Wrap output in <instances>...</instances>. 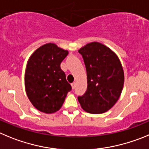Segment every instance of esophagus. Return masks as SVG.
Here are the masks:
<instances>
[{
    "mask_svg": "<svg viewBox=\"0 0 149 149\" xmlns=\"http://www.w3.org/2000/svg\"><path fill=\"white\" fill-rule=\"evenodd\" d=\"M76 82H73L71 84V86H72V88H73V89H74L75 88V87H76Z\"/></svg>",
    "mask_w": 149,
    "mask_h": 149,
    "instance_id": "obj_1",
    "label": "esophagus"
}]
</instances>
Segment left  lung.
I'll return each instance as SVG.
<instances>
[{
  "mask_svg": "<svg viewBox=\"0 0 149 149\" xmlns=\"http://www.w3.org/2000/svg\"><path fill=\"white\" fill-rule=\"evenodd\" d=\"M86 68L88 88L78 96L81 107L88 112L102 113L119 100L124 84V71L116 53L99 42H91L79 49Z\"/></svg>",
  "mask_w": 149,
  "mask_h": 149,
  "instance_id": "8db88e82",
  "label": "left lung"
}]
</instances>
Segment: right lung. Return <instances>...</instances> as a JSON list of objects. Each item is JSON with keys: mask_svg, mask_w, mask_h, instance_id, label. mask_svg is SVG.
<instances>
[{"mask_svg": "<svg viewBox=\"0 0 149 149\" xmlns=\"http://www.w3.org/2000/svg\"><path fill=\"white\" fill-rule=\"evenodd\" d=\"M68 51L53 43L42 45L31 55L24 75L26 93L33 106L46 113L61 108L71 85L61 69Z\"/></svg>", "mask_w": 149, "mask_h": 149, "instance_id": "1", "label": "right lung"}]
</instances>
